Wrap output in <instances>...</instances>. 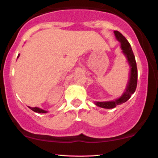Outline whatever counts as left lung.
<instances>
[{
	"mask_svg": "<svg viewBox=\"0 0 158 158\" xmlns=\"http://www.w3.org/2000/svg\"><path fill=\"white\" fill-rule=\"evenodd\" d=\"M114 35L116 36V39L119 41L121 44V49H122L123 54L126 56L127 61L130 66V77L128 79V85L126 88V90L123 95L118 99H115L114 101H108V102H95L96 106L101 107L103 108H114L118 105L123 104L126 102L130 99L131 95L135 92L136 88L137 85V63L135 61V57L134 55V52L132 51V49L129 42L127 41L126 38L123 36L119 31H114Z\"/></svg>",
	"mask_w": 158,
	"mask_h": 158,
	"instance_id": "left-lung-1",
	"label": "left lung"
}]
</instances>
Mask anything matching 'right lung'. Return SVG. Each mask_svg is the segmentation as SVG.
<instances>
[{
    "mask_svg": "<svg viewBox=\"0 0 158 158\" xmlns=\"http://www.w3.org/2000/svg\"><path fill=\"white\" fill-rule=\"evenodd\" d=\"M19 55L18 56V57H19ZM29 108H30V109H31L32 110H33V111H35V112H36V113H42V114H44V113H47V110H42V109H41V108H37V107H35V108H32V107H29Z\"/></svg>",
    "mask_w": 158,
    "mask_h": 158,
    "instance_id": "obj_1",
    "label": "right lung"
}]
</instances>
